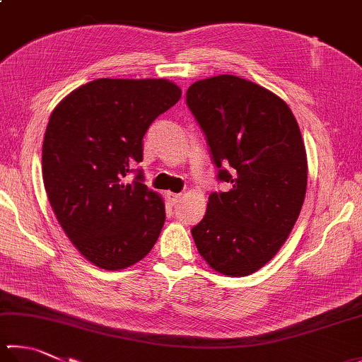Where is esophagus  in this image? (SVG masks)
Listing matches in <instances>:
<instances>
[{
	"mask_svg": "<svg viewBox=\"0 0 362 362\" xmlns=\"http://www.w3.org/2000/svg\"><path fill=\"white\" fill-rule=\"evenodd\" d=\"M167 199H168V202L172 203V204H176V203H178V202L181 200V194H173V192H168V194H167Z\"/></svg>",
	"mask_w": 362,
	"mask_h": 362,
	"instance_id": "esophagus-1",
	"label": "esophagus"
}]
</instances>
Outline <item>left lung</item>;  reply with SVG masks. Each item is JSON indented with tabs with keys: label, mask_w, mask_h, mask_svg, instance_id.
<instances>
[{
	"label": "left lung",
	"mask_w": 362,
	"mask_h": 362,
	"mask_svg": "<svg viewBox=\"0 0 362 362\" xmlns=\"http://www.w3.org/2000/svg\"><path fill=\"white\" fill-rule=\"evenodd\" d=\"M186 102L206 135L217 180L206 214L192 228L197 249L225 276H249L274 257L301 213L308 156L290 107L235 75L189 86Z\"/></svg>",
	"instance_id": "1"
}]
</instances>
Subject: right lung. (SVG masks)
I'll return each mask as SVG.
<instances>
[{
    "instance_id": "right-lung-1",
    "label": "right lung",
    "mask_w": 362,
    "mask_h": 362,
    "mask_svg": "<svg viewBox=\"0 0 362 362\" xmlns=\"http://www.w3.org/2000/svg\"><path fill=\"white\" fill-rule=\"evenodd\" d=\"M181 90L163 78H98L54 107L42 145V178L54 216L88 262L117 271L158 241L165 204L143 184V137Z\"/></svg>"
}]
</instances>
